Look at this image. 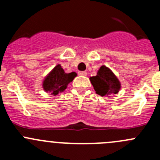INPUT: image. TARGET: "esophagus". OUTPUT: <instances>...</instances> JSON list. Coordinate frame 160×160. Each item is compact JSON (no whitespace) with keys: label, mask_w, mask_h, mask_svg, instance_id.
Masks as SVG:
<instances>
[{"label":"esophagus","mask_w":160,"mask_h":160,"mask_svg":"<svg viewBox=\"0 0 160 160\" xmlns=\"http://www.w3.org/2000/svg\"><path fill=\"white\" fill-rule=\"evenodd\" d=\"M78 74L80 76H87V72L86 71H79Z\"/></svg>","instance_id":"esophagus-1"}]
</instances>
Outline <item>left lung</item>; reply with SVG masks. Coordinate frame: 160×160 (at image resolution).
Here are the masks:
<instances>
[{
    "label": "left lung",
    "mask_w": 160,
    "mask_h": 160,
    "mask_svg": "<svg viewBox=\"0 0 160 160\" xmlns=\"http://www.w3.org/2000/svg\"><path fill=\"white\" fill-rule=\"evenodd\" d=\"M90 82L96 93L101 97H109L118 93L121 83L110 69L102 66L98 70L97 76L90 77Z\"/></svg>",
    "instance_id": "1"
}]
</instances>
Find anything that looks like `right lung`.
Instances as JSON below:
<instances>
[{"mask_svg": "<svg viewBox=\"0 0 160 160\" xmlns=\"http://www.w3.org/2000/svg\"><path fill=\"white\" fill-rule=\"evenodd\" d=\"M76 76L75 72L66 73L59 64L45 78L42 87L46 92H49L52 95H57L59 92L67 89L69 83L72 81Z\"/></svg>", "mask_w": 160, "mask_h": 160, "instance_id": "add662e5", "label": "right lung"}]
</instances>
